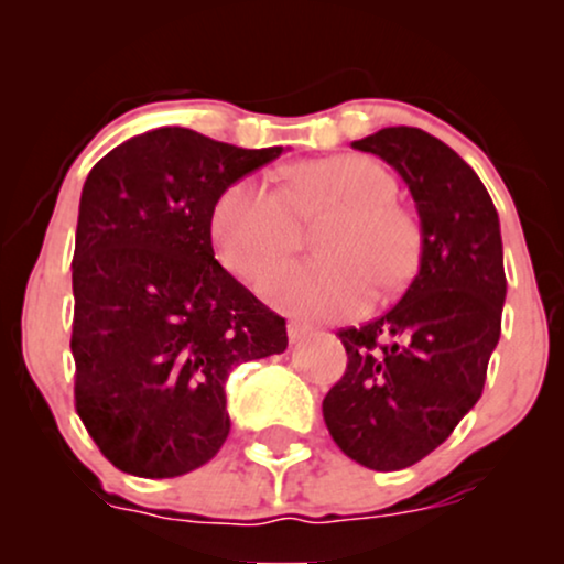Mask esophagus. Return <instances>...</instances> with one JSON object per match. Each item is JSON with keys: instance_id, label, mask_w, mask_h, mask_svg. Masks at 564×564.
Instances as JSON below:
<instances>
[{"instance_id": "obj_1", "label": "esophagus", "mask_w": 564, "mask_h": 564, "mask_svg": "<svg viewBox=\"0 0 564 564\" xmlns=\"http://www.w3.org/2000/svg\"><path fill=\"white\" fill-rule=\"evenodd\" d=\"M313 334V328L310 326H304V323H289V339L294 341H302V339H307V336Z\"/></svg>"}]
</instances>
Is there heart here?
I'll list each match as a JSON object with an SVG mask.
<instances>
[{
    "label": "heart",
    "instance_id": "obj_1",
    "mask_svg": "<svg viewBox=\"0 0 564 564\" xmlns=\"http://www.w3.org/2000/svg\"><path fill=\"white\" fill-rule=\"evenodd\" d=\"M394 196L398 183L377 159L307 161L286 191L262 177L232 183L212 212V238L232 275L260 281L300 243L302 223L332 217L315 241L323 260L283 264L262 291L289 313L336 318L364 307L371 283L398 289L416 270L419 225Z\"/></svg>",
    "mask_w": 564,
    "mask_h": 564
}]
</instances>
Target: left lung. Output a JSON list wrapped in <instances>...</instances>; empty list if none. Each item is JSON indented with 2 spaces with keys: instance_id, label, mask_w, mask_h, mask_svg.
Listing matches in <instances>:
<instances>
[{
  "instance_id": "left-lung-1",
  "label": "left lung",
  "mask_w": 564,
  "mask_h": 564,
  "mask_svg": "<svg viewBox=\"0 0 564 564\" xmlns=\"http://www.w3.org/2000/svg\"><path fill=\"white\" fill-rule=\"evenodd\" d=\"M352 148L405 180L422 254L390 313L339 332L347 371L323 419L352 462L394 471L430 456L480 400L507 300L501 225L475 170L424 129L387 127Z\"/></svg>"
}]
</instances>
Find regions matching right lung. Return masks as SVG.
I'll list each match as a JSON object with an SVG mask.
<instances>
[{
  "label": "right lung",
  "mask_w": 564,
  "mask_h": 564,
  "mask_svg": "<svg viewBox=\"0 0 564 564\" xmlns=\"http://www.w3.org/2000/svg\"><path fill=\"white\" fill-rule=\"evenodd\" d=\"M281 153L161 127L87 174L70 262L74 398L127 475L180 477L215 458L230 432V371L289 345L286 321L212 249L217 198Z\"/></svg>",
  "instance_id": "obj_1"
}]
</instances>
